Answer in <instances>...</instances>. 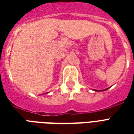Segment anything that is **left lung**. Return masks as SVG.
<instances>
[{
	"label": "left lung",
	"instance_id": "left-lung-1",
	"mask_svg": "<svg viewBox=\"0 0 134 134\" xmlns=\"http://www.w3.org/2000/svg\"><path fill=\"white\" fill-rule=\"evenodd\" d=\"M106 90H107V89H106ZM104 90H103V91H104ZM96 91H100V90H97Z\"/></svg>",
	"mask_w": 134,
	"mask_h": 134
}]
</instances>
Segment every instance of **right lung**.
<instances>
[{
  "label": "right lung",
  "mask_w": 134,
  "mask_h": 134,
  "mask_svg": "<svg viewBox=\"0 0 134 134\" xmlns=\"http://www.w3.org/2000/svg\"><path fill=\"white\" fill-rule=\"evenodd\" d=\"M46 93H47V92H46Z\"/></svg>",
  "instance_id": "right-lung-1"
}]
</instances>
